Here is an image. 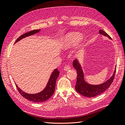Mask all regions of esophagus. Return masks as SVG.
Masks as SVG:
<instances>
[{
  "mask_svg": "<svg viewBox=\"0 0 125 125\" xmlns=\"http://www.w3.org/2000/svg\"><path fill=\"white\" fill-rule=\"evenodd\" d=\"M70 68H71V67L69 65H66L65 66V67H64L63 69H64V70H65V71H68V70H70Z\"/></svg>",
  "mask_w": 125,
  "mask_h": 125,
  "instance_id": "esophagus-1",
  "label": "esophagus"
}]
</instances>
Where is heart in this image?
<instances>
[{"instance_id": "heart-1", "label": "heart", "mask_w": 125, "mask_h": 125, "mask_svg": "<svg viewBox=\"0 0 125 125\" xmlns=\"http://www.w3.org/2000/svg\"><path fill=\"white\" fill-rule=\"evenodd\" d=\"M81 38L80 34L77 33H73L68 35L64 42V47L65 48H69L77 45Z\"/></svg>"}]
</instances>
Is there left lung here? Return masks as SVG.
<instances>
[{
	"label": "left lung",
	"mask_w": 125,
	"mask_h": 125,
	"mask_svg": "<svg viewBox=\"0 0 125 125\" xmlns=\"http://www.w3.org/2000/svg\"><path fill=\"white\" fill-rule=\"evenodd\" d=\"M99 33L101 34L107 36L109 38L111 37L108 35L103 30H99ZM73 66L77 71V79L75 89L81 95L84 96L91 97L100 95L106 90L113 82L116 73V69L111 78L105 82L104 83L100 85H91L86 82L84 80V75L81 69V66L79 63L77 59H75L73 62Z\"/></svg>",
	"instance_id": "8db88e82"
}]
</instances>
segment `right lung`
I'll use <instances>...</instances> for the list:
<instances>
[{"label":"right lung","instance_id":"add662e5","mask_svg":"<svg viewBox=\"0 0 125 125\" xmlns=\"http://www.w3.org/2000/svg\"><path fill=\"white\" fill-rule=\"evenodd\" d=\"M39 31L40 30H34L29 32L24 33V34H22L20 37H19V38L17 39L15 43L17 42L18 41H20L22 39L24 38V37L26 36L33 35L34 34L39 32ZM59 71L58 70V69H55L51 75L46 88L44 89V90H43V91L39 93L34 94H28L22 91L20 89L18 88L17 85L16 87L19 92L20 93V94L22 96L26 99H27L30 101H32L33 102H42L46 101L48 99H50L54 93L56 80L58 77L59 76Z\"/></svg>","mask_w":125,"mask_h":125}]
</instances>
